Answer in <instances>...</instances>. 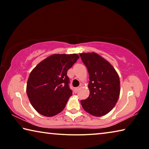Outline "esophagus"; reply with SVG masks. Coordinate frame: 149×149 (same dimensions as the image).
Masks as SVG:
<instances>
[{
	"label": "esophagus",
	"mask_w": 149,
	"mask_h": 149,
	"mask_svg": "<svg viewBox=\"0 0 149 149\" xmlns=\"http://www.w3.org/2000/svg\"><path fill=\"white\" fill-rule=\"evenodd\" d=\"M79 88H80L79 87H75V89H74V91H75V93H77V92L78 91V90H79Z\"/></svg>",
	"instance_id": "34e87169"
}]
</instances>
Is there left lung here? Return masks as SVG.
<instances>
[{
  "label": "left lung",
  "instance_id": "1",
  "mask_svg": "<svg viewBox=\"0 0 149 149\" xmlns=\"http://www.w3.org/2000/svg\"><path fill=\"white\" fill-rule=\"evenodd\" d=\"M89 75V96L81 100L89 114L100 117L110 112L118 101L120 93V77L114 68L95 52L79 54Z\"/></svg>",
  "mask_w": 149,
  "mask_h": 149
}]
</instances>
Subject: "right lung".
Returning a JSON list of instances; mask_svg holds the SVG:
<instances>
[{
  "label": "right lung",
  "mask_w": 149,
  "mask_h": 149,
  "mask_svg": "<svg viewBox=\"0 0 149 149\" xmlns=\"http://www.w3.org/2000/svg\"><path fill=\"white\" fill-rule=\"evenodd\" d=\"M79 58L77 54L50 55L31 72L26 92L37 112L52 117L64 110L72 95L67 72Z\"/></svg>",
  "instance_id": "right-lung-1"
}]
</instances>
